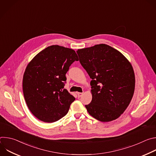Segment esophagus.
<instances>
[{
  "label": "esophagus",
  "mask_w": 156,
  "mask_h": 156,
  "mask_svg": "<svg viewBox=\"0 0 156 156\" xmlns=\"http://www.w3.org/2000/svg\"><path fill=\"white\" fill-rule=\"evenodd\" d=\"M83 93H77V95H78V98H80L83 96Z\"/></svg>",
  "instance_id": "1"
}]
</instances>
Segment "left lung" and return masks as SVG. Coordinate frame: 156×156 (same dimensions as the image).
Wrapping results in <instances>:
<instances>
[{
	"label": "left lung",
	"instance_id": "obj_1",
	"mask_svg": "<svg viewBox=\"0 0 156 156\" xmlns=\"http://www.w3.org/2000/svg\"><path fill=\"white\" fill-rule=\"evenodd\" d=\"M80 62L92 79V101L85 107L94 119L107 122L118 119L129 105L135 76L129 60L105 44L76 51Z\"/></svg>",
	"mask_w": 156,
	"mask_h": 156
}]
</instances>
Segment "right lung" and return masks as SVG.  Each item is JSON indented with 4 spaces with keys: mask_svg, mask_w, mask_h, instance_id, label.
Here are the masks:
<instances>
[{
    "mask_svg": "<svg viewBox=\"0 0 156 156\" xmlns=\"http://www.w3.org/2000/svg\"><path fill=\"white\" fill-rule=\"evenodd\" d=\"M78 60L75 51L58 45L39 52L28 64L23 78L27 106L39 120L55 122L68 113L73 96L64 89L65 75Z\"/></svg>",
    "mask_w": 156,
    "mask_h": 156,
    "instance_id": "obj_1",
    "label": "right lung"
}]
</instances>
